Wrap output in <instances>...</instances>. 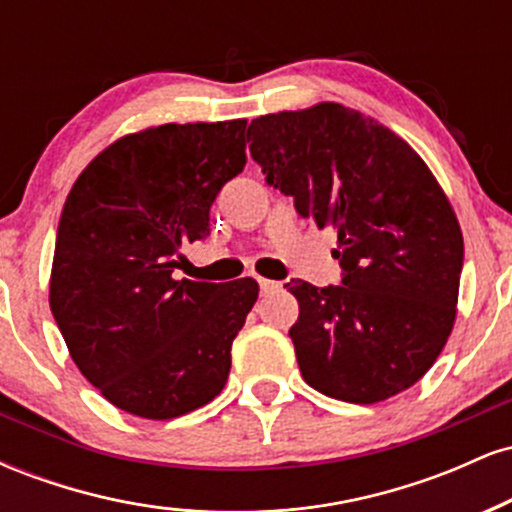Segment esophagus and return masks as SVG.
I'll return each mask as SVG.
<instances>
[{"mask_svg":"<svg viewBox=\"0 0 512 512\" xmlns=\"http://www.w3.org/2000/svg\"><path fill=\"white\" fill-rule=\"evenodd\" d=\"M257 281H260L262 293H272L276 289H281V281H272V279H257Z\"/></svg>","mask_w":512,"mask_h":512,"instance_id":"esophagus-1","label":"esophagus"}]
</instances>
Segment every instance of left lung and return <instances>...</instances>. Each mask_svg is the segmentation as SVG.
Returning <instances> with one entry per match:
<instances>
[{
	"label": "left lung",
	"instance_id": "1",
	"mask_svg": "<svg viewBox=\"0 0 512 512\" xmlns=\"http://www.w3.org/2000/svg\"><path fill=\"white\" fill-rule=\"evenodd\" d=\"M250 154L303 219L337 231L339 286L293 279L303 380L322 395L375 404L428 373L457 315L464 243L424 158L342 103L262 115Z\"/></svg>",
	"mask_w": 512,
	"mask_h": 512
}]
</instances>
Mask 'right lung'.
Listing matches in <instances>:
<instances>
[{
  "label": "right lung",
  "mask_w": 512,
  "mask_h": 512,
  "mask_svg": "<svg viewBox=\"0 0 512 512\" xmlns=\"http://www.w3.org/2000/svg\"><path fill=\"white\" fill-rule=\"evenodd\" d=\"M248 120L125 134L69 190L50 310L69 356L127 414L166 421L209 404L257 301L255 279H175L182 245L209 236V209L245 168Z\"/></svg>",
  "instance_id": "add662e5"
}]
</instances>
